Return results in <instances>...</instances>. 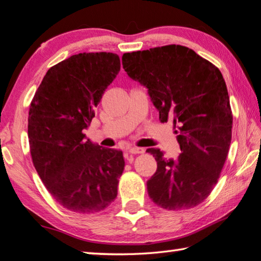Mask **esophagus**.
<instances>
[{"instance_id":"esophagus-1","label":"esophagus","mask_w":261,"mask_h":261,"mask_svg":"<svg viewBox=\"0 0 261 261\" xmlns=\"http://www.w3.org/2000/svg\"><path fill=\"white\" fill-rule=\"evenodd\" d=\"M131 154H139V153H144L145 152V148L143 147H131L129 148V151H127Z\"/></svg>"}]
</instances>
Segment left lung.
<instances>
[{
  "label": "left lung",
  "instance_id": "8db88e82",
  "mask_svg": "<svg viewBox=\"0 0 261 261\" xmlns=\"http://www.w3.org/2000/svg\"><path fill=\"white\" fill-rule=\"evenodd\" d=\"M122 64L147 88L160 122L173 121L180 144L176 159L165 158L159 148L146 150L156 160L148 196L167 210L200 204L217 184L231 143L232 114L221 71L181 45L124 53Z\"/></svg>",
  "mask_w": 261,
  "mask_h": 261
}]
</instances>
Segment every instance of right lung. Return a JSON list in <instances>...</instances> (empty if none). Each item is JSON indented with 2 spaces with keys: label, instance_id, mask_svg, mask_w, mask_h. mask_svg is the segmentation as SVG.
I'll return each instance as SVG.
<instances>
[{
  "label": "right lung",
  "instance_id": "1",
  "mask_svg": "<svg viewBox=\"0 0 261 261\" xmlns=\"http://www.w3.org/2000/svg\"><path fill=\"white\" fill-rule=\"evenodd\" d=\"M119 69L115 53L74 55L48 69L30 105L32 163L53 198L74 213H98L117 196L123 152L94 144L84 130Z\"/></svg>",
  "mask_w": 261,
  "mask_h": 261
}]
</instances>
